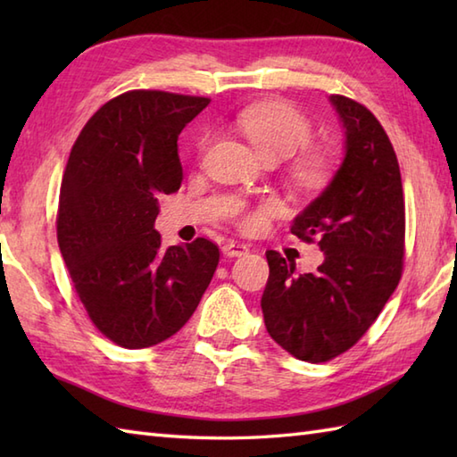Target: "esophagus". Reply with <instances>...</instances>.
Wrapping results in <instances>:
<instances>
[{"label":"esophagus","mask_w":457,"mask_h":457,"mask_svg":"<svg viewBox=\"0 0 457 457\" xmlns=\"http://www.w3.org/2000/svg\"><path fill=\"white\" fill-rule=\"evenodd\" d=\"M247 251H249V247L245 244H239V241H234V239H229L221 245V253L226 257H241V255H245Z\"/></svg>","instance_id":"1"}]
</instances>
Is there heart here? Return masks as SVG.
Listing matches in <instances>:
<instances>
[{"label": "heart", "mask_w": 457, "mask_h": 457, "mask_svg": "<svg viewBox=\"0 0 457 457\" xmlns=\"http://www.w3.org/2000/svg\"><path fill=\"white\" fill-rule=\"evenodd\" d=\"M237 128L265 161H283L295 154L312 139V128L303 113L293 105L280 102H265L251 105L237 118ZM332 154L326 149H310L300 154L293 164V179L303 188H320L332 174ZM277 206L273 202L247 213L244 218L245 229H257L265 223L269 213Z\"/></svg>", "instance_id": "obj_1"}]
</instances>
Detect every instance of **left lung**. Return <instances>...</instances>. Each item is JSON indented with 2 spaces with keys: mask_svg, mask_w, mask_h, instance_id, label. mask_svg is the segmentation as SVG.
<instances>
[{
  "mask_svg": "<svg viewBox=\"0 0 457 457\" xmlns=\"http://www.w3.org/2000/svg\"><path fill=\"white\" fill-rule=\"evenodd\" d=\"M344 129V159L328 187L293 220L290 231L318 241L316 273L267 251L261 308L269 336L308 363L347 352L401 280L404 200L399 161L381 123L361 104L329 96Z\"/></svg>",
  "mask_w": 457,
  "mask_h": 457,
  "instance_id": "left-lung-1",
  "label": "left lung"
}]
</instances>
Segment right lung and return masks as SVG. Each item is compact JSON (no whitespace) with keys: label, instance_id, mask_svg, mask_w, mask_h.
Wrapping results in <instances>:
<instances>
[{"label":"right lung","instance_id":"right-lung-1","mask_svg":"<svg viewBox=\"0 0 457 457\" xmlns=\"http://www.w3.org/2000/svg\"><path fill=\"white\" fill-rule=\"evenodd\" d=\"M208 98L133 90L84 125L68 157L56 236L68 273L100 332L143 349L188 322L220 251L198 237L161 247L159 194L179 190V135Z\"/></svg>","mask_w":457,"mask_h":457}]
</instances>
